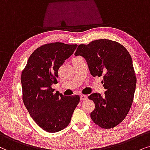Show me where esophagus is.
Masks as SVG:
<instances>
[{
	"instance_id": "34e87169",
	"label": "esophagus",
	"mask_w": 150,
	"mask_h": 150,
	"mask_svg": "<svg viewBox=\"0 0 150 150\" xmlns=\"http://www.w3.org/2000/svg\"><path fill=\"white\" fill-rule=\"evenodd\" d=\"M88 99V97L86 95H81L80 96V99L81 101H83V100H86Z\"/></svg>"
}]
</instances>
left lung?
<instances>
[{
  "label": "left lung",
  "mask_w": 150,
  "mask_h": 150,
  "mask_svg": "<svg viewBox=\"0 0 150 150\" xmlns=\"http://www.w3.org/2000/svg\"><path fill=\"white\" fill-rule=\"evenodd\" d=\"M75 55L84 57L93 77L103 75L104 95L93 93L88 97L95 104L92 120L101 128L117 126L130 109L137 84L129 52L119 42L100 39L79 45Z\"/></svg>",
  "instance_id": "left-lung-1"
}]
</instances>
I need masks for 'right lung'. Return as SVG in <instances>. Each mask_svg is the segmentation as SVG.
Returning a JSON list of instances; mask_svg holds the SVG:
<instances>
[{
  "label": "right lung",
  "instance_id": "right-lung-1",
  "mask_svg": "<svg viewBox=\"0 0 150 150\" xmlns=\"http://www.w3.org/2000/svg\"><path fill=\"white\" fill-rule=\"evenodd\" d=\"M77 45L53 42L42 45L30 55L21 75L23 100L33 121L48 132H57L71 122L79 96L54 93L58 69L73 55Z\"/></svg>",
  "mask_w": 150,
  "mask_h": 150
}]
</instances>
